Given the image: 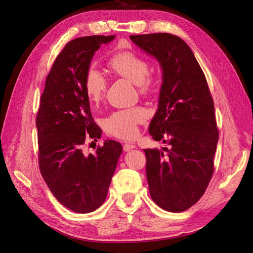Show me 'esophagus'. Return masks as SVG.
<instances>
[{"mask_svg": "<svg viewBox=\"0 0 253 253\" xmlns=\"http://www.w3.org/2000/svg\"><path fill=\"white\" fill-rule=\"evenodd\" d=\"M134 148H135V145L132 144V143H125V144L123 145V150H124L125 152H129L130 150H133Z\"/></svg>", "mask_w": 253, "mask_h": 253, "instance_id": "obj_1", "label": "esophagus"}]
</instances>
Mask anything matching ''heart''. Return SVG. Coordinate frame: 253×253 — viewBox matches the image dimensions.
I'll use <instances>...</instances> for the list:
<instances>
[{"label": "heart", "mask_w": 253, "mask_h": 253, "mask_svg": "<svg viewBox=\"0 0 253 253\" xmlns=\"http://www.w3.org/2000/svg\"><path fill=\"white\" fill-rule=\"evenodd\" d=\"M108 68L116 76L125 78L136 84L141 94H151L156 89V81L149 75V61L133 51H124L111 57ZM106 80L96 69H89L84 77V91L92 104H98L104 97ZM148 118V112L141 106L113 113L104 119L103 127L112 136L132 139L138 133L137 126Z\"/></svg>", "instance_id": "obj_1"}]
</instances>
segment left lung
<instances>
[{
	"label": "left lung",
	"mask_w": 253,
	"mask_h": 253,
	"mask_svg": "<svg viewBox=\"0 0 253 253\" xmlns=\"http://www.w3.org/2000/svg\"><path fill=\"white\" fill-rule=\"evenodd\" d=\"M130 39L154 56L163 72L149 132L170 149L143 150L150 194L159 207L181 212L203 196L214 171L218 129L213 99L201 66L179 37L159 33Z\"/></svg>",
	"instance_id": "8db88e82"
}]
</instances>
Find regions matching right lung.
I'll use <instances>...</instances> for the list:
<instances>
[{"label": "right lung", "instance_id": "obj_1", "mask_svg": "<svg viewBox=\"0 0 253 253\" xmlns=\"http://www.w3.org/2000/svg\"><path fill=\"white\" fill-rule=\"evenodd\" d=\"M115 36L72 40L56 57L47 76L37 114L39 167L58 202L78 213L100 207L108 195L122 145L105 140L94 154L85 155L87 139L99 138L84 91V77L102 44Z\"/></svg>", "mask_w": 253, "mask_h": 253}]
</instances>
